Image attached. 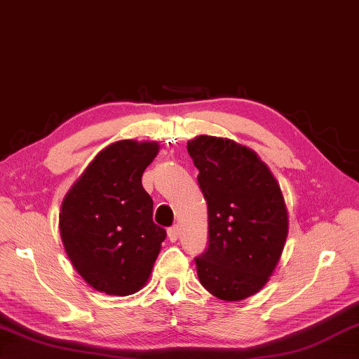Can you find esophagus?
Listing matches in <instances>:
<instances>
[{
	"label": "esophagus",
	"instance_id": "obj_1",
	"mask_svg": "<svg viewBox=\"0 0 359 359\" xmlns=\"http://www.w3.org/2000/svg\"><path fill=\"white\" fill-rule=\"evenodd\" d=\"M168 238L171 240V242H175V240L179 238V227L177 226H172L168 229Z\"/></svg>",
	"mask_w": 359,
	"mask_h": 359
}]
</instances>
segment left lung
Segmentation results:
<instances>
[{
  "instance_id": "8db88e82",
  "label": "left lung",
  "mask_w": 359,
  "mask_h": 359,
  "mask_svg": "<svg viewBox=\"0 0 359 359\" xmlns=\"http://www.w3.org/2000/svg\"><path fill=\"white\" fill-rule=\"evenodd\" d=\"M187 151L207 201L208 245L196 256L201 284L238 302L264 287L287 238L289 217L276 179L250 149L201 135Z\"/></svg>"
}]
</instances>
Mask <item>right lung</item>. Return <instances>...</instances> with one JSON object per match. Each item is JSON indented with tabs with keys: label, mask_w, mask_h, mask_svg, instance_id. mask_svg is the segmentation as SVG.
<instances>
[{
	"label": "right lung",
	"mask_w": 359,
	"mask_h": 359,
	"mask_svg": "<svg viewBox=\"0 0 359 359\" xmlns=\"http://www.w3.org/2000/svg\"><path fill=\"white\" fill-rule=\"evenodd\" d=\"M157 154V142L117 141L90 161L62 201L64 248L95 290L126 297L151 276L166 231L154 223V201L141 177Z\"/></svg>",
	"instance_id": "add662e5"
}]
</instances>
